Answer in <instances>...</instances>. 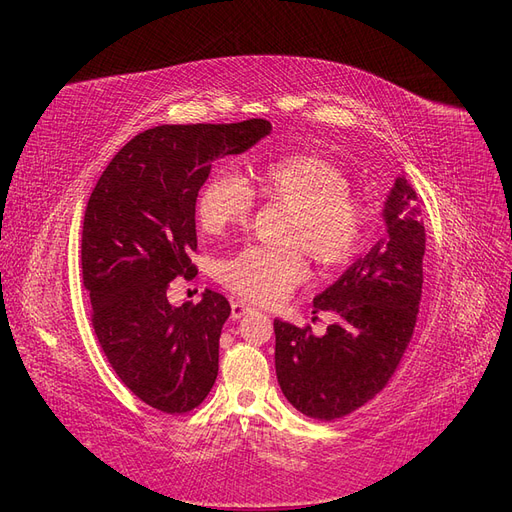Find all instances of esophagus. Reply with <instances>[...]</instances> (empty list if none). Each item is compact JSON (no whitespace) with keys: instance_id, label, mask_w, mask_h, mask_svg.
Instances as JSON below:
<instances>
[{"instance_id":"34e87169","label":"esophagus","mask_w":512,"mask_h":512,"mask_svg":"<svg viewBox=\"0 0 512 512\" xmlns=\"http://www.w3.org/2000/svg\"><path fill=\"white\" fill-rule=\"evenodd\" d=\"M252 312V305L245 301H235L232 303V320H241L243 316H247Z\"/></svg>"}]
</instances>
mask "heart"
<instances>
[{"mask_svg":"<svg viewBox=\"0 0 512 512\" xmlns=\"http://www.w3.org/2000/svg\"><path fill=\"white\" fill-rule=\"evenodd\" d=\"M254 196L290 209L282 241L288 247L245 245L220 262V282L241 299L271 305L305 280L309 254L320 269L350 262L371 230V211L350 192L346 175L335 164L307 153L254 164L245 183L215 170L196 198L198 224L209 235L243 226L254 209Z\"/></svg>","mask_w":512,"mask_h":512,"instance_id":"b5f03b06","label":"heart"}]
</instances>
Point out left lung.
<instances>
[{"label":"left lung","mask_w":512,"mask_h":512,"mask_svg":"<svg viewBox=\"0 0 512 512\" xmlns=\"http://www.w3.org/2000/svg\"><path fill=\"white\" fill-rule=\"evenodd\" d=\"M416 192L397 177L384 207L386 235L320 292V309L339 316L322 337L275 320V371L282 393L309 418L335 421L374 399L410 344L423 297L425 228Z\"/></svg>","instance_id":"8db88e82"}]
</instances>
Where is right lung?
<instances>
[{"label": "right lung", "instance_id": "1", "mask_svg": "<svg viewBox=\"0 0 512 512\" xmlns=\"http://www.w3.org/2000/svg\"><path fill=\"white\" fill-rule=\"evenodd\" d=\"M271 132L267 119L145 130L106 166L89 196L81 262L91 324L119 380L166 414L198 408L218 378L224 294L173 307L175 277H194L196 196L211 162Z\"/></svg>", "mask_w": 512, "mask_h": 512}]
</instances>
